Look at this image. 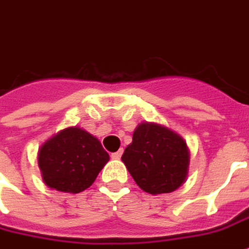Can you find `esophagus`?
Here are the masks:
<instances>
[{
	"label": "esophagus",
	"mask_w": 249,
	"mask_h": 249,
	"mask_svg": "<svg viewBox=\"0 0 249 249\" xmlns=\"http://www.w3.org/2000/svg\"><path fill=\"white\" fill-rule=\"evenodd\" d=\"M121 155H123V149H119L117 152H113L112 159H120V158H121Z\"/></svg>",
	"instance_id": "1"
}]
</instances>
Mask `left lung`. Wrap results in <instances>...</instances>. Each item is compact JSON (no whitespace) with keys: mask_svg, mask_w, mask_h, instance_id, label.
Returning a JSON list of instances; mask_svg holds the SVG:
<instances>
[{"mask_svg":"<svg viewBox=\"0 0 249 249\" xmlns=\"http://www.w3.org/2000/svg\"><path fill=\"white\" fill-rule=\"evenodd\" d=\"M121 160L142 190L154 196L164 194L186 182L190 149L179 133L145 121L136 126Z\"/></svg>","mask_w":249,"mask_h":249,"instance_id":"obj_1","label":"left lung"}]
</instances>
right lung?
Here are the masks:
<instances>
[{
    "label": "right lung",
    "instance_id": "1",
    "mask_svg": "<svg viewBox=\"0 0 249 249\" xmlns=\"http://www.w3.org/2000/svg\"><path fill=\"white\" fill-rule=\"evenodd\" d=\"M109 161L100 140L79 126L59 130L41 144L37 164L50 189L76 194L93 185Z\"/></svg>",
    "mask_w": 249,
    "mask_h": 249
}]
</instances>
